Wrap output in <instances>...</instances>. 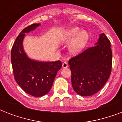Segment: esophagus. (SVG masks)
I'll use <instances>...</instances> for the list:
<instances>
[{"mask_svg": "<svg viewBox=\"0 0 122 122\" xmlns=\"http://www.w3.org/2000/svg\"><path fill=\"white\" fill-rule=\"evenodd\" d=\"M62 66H63V68H67V67L68 66V63H67V62L65 61V62H63V63Z\"/></svg>", "mask_w": 122, "mask_h": 122, "instance_id": "obj_1", "label": "esophagus"}]
</instances>
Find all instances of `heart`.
I'll return each instance as SVG.
<instances>
[{
  "label": "heart",
  "mask_w": 122,
  "mask_h": 122,
  "mask_svg": "<svg viewBox=\"0 0 122 122\" xmlns=\"http://www.w3.org/2000/svg\"><path fill=\"white\" fill-rule=\"evenodd\" d=\"M61 42L64 44H68L69 51L75 55L83 49L89 41V33L87 31L81 30L78 27H73L68 30L61 37Z\"/></svg>",
  "instance_id": "b5f03b06"
}]
</instances>
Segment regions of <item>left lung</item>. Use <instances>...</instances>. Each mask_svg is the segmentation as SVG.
<instances>
[{
  "label": "left lung",
  "instance_id": "1",
  "mask_svg": "<svg viewBox=\"0 0 122 122\" xmlns=\"http://www.w3.org/2000/svg\"><path fill=\"white\" fill-rule=\"evenodd\" d=\"M96 46L88 48L68 61L74 91L81 96H89L102 89L112 72L111 43L104 33Z\"/></svg>",
  "mask_w": 122,
  "mask_h": 122
}]
</instances>
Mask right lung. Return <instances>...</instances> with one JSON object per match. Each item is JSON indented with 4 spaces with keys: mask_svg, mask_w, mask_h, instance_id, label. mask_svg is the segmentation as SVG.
<instances>
[{
    "mask_svg": "<svg viewBox=\"0 0 122 122\" xmlns=\"http://www.w3.org/2000/svg\"><path fill=\"white\" fill-rule=\"evenodd\" d=\"M41 25L32 24L21 31L11 50V63L16 82L25 92L35 97L43 96L51 89L57 71L61 69L60 61L42 62L28 57L23 47L25 33Z\"/></svg>",
    "mask_w": 122,
    "mask_h": 122,
    "instance_id": "obj_1",
    "label": "right lung"
}]
</instances>
